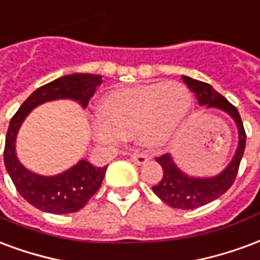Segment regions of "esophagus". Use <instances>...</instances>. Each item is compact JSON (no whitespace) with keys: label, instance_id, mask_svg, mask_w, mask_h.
<instances>
[{"label":"esophagus","instance_id":"esophagus-1","mask_svg":"<svg viewBox=\"0 0 260 260\" xmlns=\"http://www.w3.org/2000/svg\"><path fill=\"white\" fill-rule=\"evenodd\" d=\"M132 160L138 166H141V165H145L148 162V156L145 153H133Z\"/></svg>","mask_w":260,"mask_h":260}]
</instances>
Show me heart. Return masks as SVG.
Returning a JSON list of instances; mask_svg holds the SVG:
<instances>
[{
	"mask_svg": "<svg viewBox=\"0 0 260 260\" xmlns=\"http://www.w3.org/2000/svg\"><path fill=\"white\" fill-rule=\"evenodd\" d=\"M191 108V94L181 83H152L112 91L101 102L104 120L92 123L94 137L104 144L137 138L158 148L173 137Z\"/></svg>",
	"mask_w": 260,
	"mask_h": 260,
	"instance_id": "obj_1",
	"label": "heart"
}]
</instances>
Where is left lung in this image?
<instances>
[{
    "label": "left lung",
    "mask_w": 260,
    "mask_h": 260,
    "mask_svg": "<svg viewBox=\"0 0 260 260\" xmlns=\"http://www.w3.org/2000/svg\"><path fill=\"white\" fill-rule=\"evenodd\" d=\"M181 79L187 84V87L194 92L200 105H205L206 108H217L220 111L226 112L227 115L233 117L238 128V145H237L234 156L230 164L227 165L226 169L213 177H192V176L185 174L174 164L170 153H165L159 158H155V160L164 169V176L158 184L152 187L153 192L158 195L166 205L172 208L195 209V208H200L212 201L217 200L233 185L238 168H240L242 155L245 151L247 134H245L241 116L237 111V108L231 105L213 87L204 81L191 79L188 76H183Z\"/></svg>",
    "instance_id": "left-lung-1"
}]
</instances>
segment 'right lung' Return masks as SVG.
Segmentation results:
<instances>
[{
  "instance_id": "obj_1",
  "label": "right lung",
  "mask_w": 260,
  "mask_h": 260,
  "mask_svg": "<svg viewBox=\"0 0 260 260\" xmlns=\"http://www.w3.org/2000/svg\"><path fill=\"white\" fill-rule=\"evenodd\" d=\"M101 83L102 76L100 75L76 73L62 76L34 91L11 119L5 137L4 162L18 192L34 208L54 215H66L80 210L100 190L108 166L96 168L87 160H80L56 176L33 173L26 169L16 156L15 143L19 127L30 112L44 102L73 100L86 108Z\"/></svg>"
}]
</instances>
